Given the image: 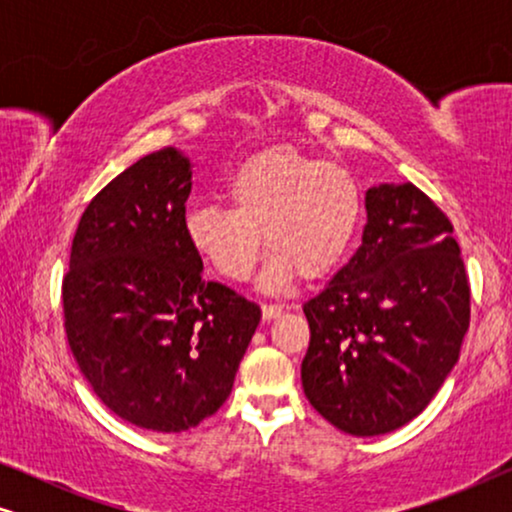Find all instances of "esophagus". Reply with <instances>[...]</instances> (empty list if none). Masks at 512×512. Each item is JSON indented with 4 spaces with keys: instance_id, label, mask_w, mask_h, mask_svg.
Returning <instances> with one entry per match:
<instances>
[{
    "instance_id": "esophagus-1",
    "label": "esophagus",
    "mask_w": 512,
    "mask_h": 512,
    "mask_svg": "<svg viewBox=\"0 0 512 512\" xmlns=\"http://www.w3.org/2000/svg\"><path fill=\"white\" fill-rule=\"evenodd\" d=\"M261 312H263V321H272V319L282 317V307L279 305H263Z\"/></svg>"
}]
</instances>
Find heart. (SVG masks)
<instances>
[{"label": "heart", "instance_id": "heart-1", "mask_svg": "<svg viewBox=\"0 0 512 512\" xmlns=\"http://www.w3.org/2000/svg\"><path fill=\"white\" fill-rule=\"evenodd\" d=\"M233 209L191 207L184 230L191 247L230 282H244L270 251L258 277L279 291L298 275L321 279L345 261L363 219L352 174L293 146H272L244 160L228 181Z\"/></svg>", "mask_w": 512, "mask_h": 512}]
</instances>
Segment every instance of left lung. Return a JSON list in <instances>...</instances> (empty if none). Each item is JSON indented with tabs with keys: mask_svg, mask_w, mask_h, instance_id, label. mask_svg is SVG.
Returning <instances> with one entry per match:
<instances>
[{
	"mask_svg": "<svg viewBox=\"0 0 512 512\" xmlns=\"http://www.w3.org/2000/svg\"><path fill=\"white\" fill-rule=\"evenodd\" d=\"M361 247L303 305L307 401L335 429L382 436L415 419L459 361L471 291L452 223L412 184L366 191Z\"/></svg>",
	"mask_w": 512,
	"mask_h": 512,
	"instance_id": "obj_1",
	"label": "left lung"
}]
</instances>
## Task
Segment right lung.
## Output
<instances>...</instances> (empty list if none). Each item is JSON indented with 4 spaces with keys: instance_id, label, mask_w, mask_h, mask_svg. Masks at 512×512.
<instances>
[{
    "instance_id": "1",
    "label": "right lung",
    "mask_w": 512,
    "mask_h": 512,
    "mask_svg": "<svg viewBox=\"0 0 512 512\" xmlns=\"http://www.w3.org/2000/svg\"><path fill=\"white\" fill-rule=\"evenodd\" d=\"M193 165L179 149L139 158L83 212L62 282L65 331L97 398L158 433L226 403L261 307L202 277L188 242Z\"/></svg>"
}]
</instances>
